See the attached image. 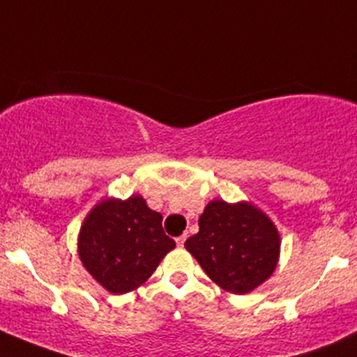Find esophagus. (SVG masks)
Returning <instances> with one entry per match:
<instances>
[{"mask_svg": "<svg viewBox=\"0 0 357 357\" xmlns=\"http://www.w3.org/2000/svg\"><path fill=\"white\" fill-rule=\"evenodd\" d=\"M185 242H186V235H181V236H178V238H176V243H178V247L185 245Z\"/></svg>", "mask_w": 357, "mask_h": 357, "instance_id": "esophagus-1", "label": "esophagus"}]
</instances>
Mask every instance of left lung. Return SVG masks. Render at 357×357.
Instances as JSON below:
<instances>
[{
	"mask_svg": "<svg viewBox=\"0 0 357 357\" xmlns=\"http://www.w3.org/2000/svg\"><path fill=\"white\" fill-rule=\"evenodd\" d=\"M199 226L185 247L215 285L245 295L271 278L282 240L271 218L252 202L211 200Z\"/></svg>",
	"mask_w": 357,
	"mask_h": 357,
	"instance_id": "1",
	"label": "left lung"
}]
</instances>
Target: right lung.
Masks as SVG:
<instances>
[{
    "instance_id": "1",
    "label": "right lung",
    "mask_w": 357,
    "mask_h": 357,
    "mask_svg": "<svg viewBox=\"0 0 357 357\" xmlns=\"http://www.w3.org/2000/svg\"><path fill=\"white\" fill-rule=\"evenodd\" d=\"M174 247L162 229V215L142 195L102 199L88 212L77 236L86 271L115 295L142 287Z\"/></svg>"
}]
</instances>
